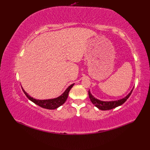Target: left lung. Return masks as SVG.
<instances>
[{
  "label": "left lung",
  "mask_w": 150,
  "mask_h": 150,
  "mask_svg": "<svg viewBox=\"0 0 150 150\" xmlns=\"http://www.w3.org/2000/svg\"><path fill=\"white\" fill-rule=\"evenodd\" d=\"M133 89L131 90V91L124 98L121 99L120 100H117V101H103L99 100V99L95 98L93 95L91 94L89 90L88 91V94H89V97L90 98L91 101L92 102L93 104H94V106L97 107L98 109H99V110L105 111V110H111V109L115 108L117 106L122 105V104H123L130 96L131 93L133 91Z\"/></svg>",
  "instance_id": "8db88e82"
}]
</instances>
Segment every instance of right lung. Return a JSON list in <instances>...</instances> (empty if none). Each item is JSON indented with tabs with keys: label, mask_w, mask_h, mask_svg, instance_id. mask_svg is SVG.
<instances>
[{
	"label": "right lung",
	"mask_w": 150,
	"mask_h": 150,
	"mask_svg": "<svg viewBox=\"0 0 150 150\" xmlns=\"http://www.w3.org/2000/svg\"><path fill=\"white\" fill-rule=\"evenodd\" d=\"M74 84L70 85L60 96H59L56 98H54V99H46V100H39V99H35L33 98L30 97L29 95L23 89V88H22V91H23L24 94H25V96L28 97V98L30 99L31 101H33V103L37 104V105L45 109H48V110H54V109H56L59 106H61L65 103L68 97V94H69V91L72 88V86H74Z\"/></svg>",
	"instance_id": "obj_1"
}]
</instances>
